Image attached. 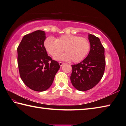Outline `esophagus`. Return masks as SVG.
<instances>
[{
	"instance_id": "34e87169",
	"label": "esophagus",
	"mask_w": 126,
	"mask_h": 126,
	"mask_svg": "<svg viewBox=\"0 0 126 126\" xmlns=\"http://www.w3.org/2000/svg\"><path fill=\"white\" fill-rule=\"evenodd\" d=\"M64 63H62V62H59V65H60V66H63V64H64Z\"/></svg>"
}]
</instances>
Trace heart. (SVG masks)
I'll use <instances>...</instances> for the list:
<instances>
[{"label": "heart", "instance_id": "b5f03b06", "mask_svg": "<svg viewBox=\"0 0 126 126\" xmlns=\"http://www.w3.org/2000/svg\"><path fill=\"white\" fill-rule=\"evenodd\" d=\"M44 46L48 54L52 57L58 56L63 51L65 54L56 57L61 60H70L79 63L87 56L90 48L88 39L76 35H62L55 40L52 37H47L44 42Z\"/></svg>", "mask_w": 126, "mask_h": 126}]
</instances>
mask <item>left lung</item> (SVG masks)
Here are the masks:
<instances>
[{
  "label": "left lung",
  "mask_w": 126,
  "mask_h": 126,
  "mask_svg": "<svg viewBox=\"0 0 126 126\" xmlns=\"http://www.w3.org/2000/svg\"><path fill=\"white\" fill-rule=\"evenodd\" d=\"M90 51L86 58L72 65L70 80L74 87L81 91L90 90L97 84L105 72V48L98 37L89 34Z\"/></svg>",
  "instance_id": "left-lung-1"
}]
</instances>
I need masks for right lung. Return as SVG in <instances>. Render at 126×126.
I'll return each instance as SVG.
<instances>
[{"label":"right lung","instance_id":"obj_1","mask_svg":"<svg viewBox=\"0 0 126 126\" xmlns=\"http://www.w3.org/2000/svg\"><path fill=\"white\" fill-rule=\"evenodd\" d=\"M44 31L36 30L25 35L17 48L20 76L29 88L38 92L51 86L60 69L58 62L47 55Z\"/></svg>","mask_w":126,"mask_h":126}]
</instances>
